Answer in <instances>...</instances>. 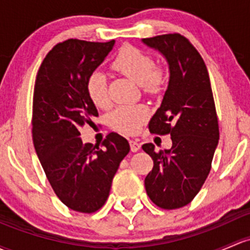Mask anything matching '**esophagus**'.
Returning a JSON list of instances; mask_svg holds the SVG:
<instances>
[{"instance_id":"1","label":"esophagus","mask_w":250,"mask_h":250,"mask_svg":"<svg viewBox=\"0 0 250 250\" xmlns=\"http://www.w3.org/2000/svg\"><path fill=\"white\" fill-rule=\"evenodd\" d=\"M129 145H130V149H132V152H138L141 147L140 144H139L136 140H129Z\"/></svg>"}]
</instances>
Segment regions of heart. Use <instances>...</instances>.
Returning a JSON list of instances; mask_svg holds the SVG:
<instances>
[{
	"instance_id": "obj_1",
	"label": "heart",
	"mask_w": 250,
	"mask_h": 250,
	"mask_svg": "<svg viewBox=\"0 0 250 250\" xmlns=\"http://www.w3.org/2000/svg\"><path fill=\"white\" fill-rule=\"evenodd\" d=\"M111 67L122 75L140 83L149 96L162 93L167 85V70L154 61L148 52L134 45H123L112 60ZM86 90L97 107H107L110 104L107 78L102 70H93L86 80ZM149 116V110L144 104L120 105L109 115V125L117 132L132 135L141 128Z\"/></svg>"
}]
</instances>
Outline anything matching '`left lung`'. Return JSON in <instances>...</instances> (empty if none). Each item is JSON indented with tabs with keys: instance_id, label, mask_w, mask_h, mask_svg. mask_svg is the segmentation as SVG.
<instances>
[{
	"instance_id": "1",
	"label": "left lung",
	"mask_w": 250,
	"mask_h": 250,
	"mask_svg": "<svg viewBox=\"0 0 250 250\" xmlns=\"http://www.w3.org/2000/svg\"><path fill=\"white\" fill-rule=\"evenodd\" d=\"M169 64V85L162 105L149 121V132L170 134V149L156 152L153 144L143 149L153 159L145 178L147 195L160 208L186 206L200 191L211 170L219 127L204 60L180 33L144 38Z\"/></svg>"
}]
</instances>
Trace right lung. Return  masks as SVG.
<instances>
[{
	"label": "right lung",
	"instance_id": "add662e5",
	"mask_svg": "<svg viewBox=\"0 0 250 250\" xmlns=\"http://www.w3.org/2000/svg\"><path fill=\"white\" fill-rule=\"evenodd\" d=\"M114 44L79 39L59 43L36 78L32 138L37 156L60 200L81 213H93L105 204L112 178L130 149L117 133H110L98 146L83 144L79 130L98 116L86 80Z\"/></svg>",
	"mask_w": 250,
	"mask_h": 250
}]
</instances>
